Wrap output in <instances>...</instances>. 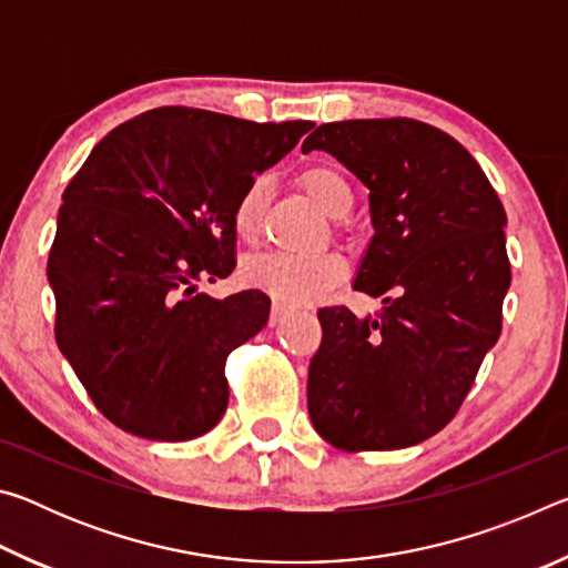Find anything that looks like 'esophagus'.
I'll return each mask as SVG.
<instances>
[{"mask_svg": "<svg viewBox=\"0 0 568 568\" xmlns=\"http://www.w3.org/2000/svg\"><path fill=\"white\" fill-rule=\"evenodd\" d=\"M285 315H287V307H285V305H281V303H273L271 323H273V325H277V323H283V321H285Z\"/></svg>", "mask_w": 568, "mask_h": 568, "instance_id": "1", "label": "esophagus"}]
</instances>
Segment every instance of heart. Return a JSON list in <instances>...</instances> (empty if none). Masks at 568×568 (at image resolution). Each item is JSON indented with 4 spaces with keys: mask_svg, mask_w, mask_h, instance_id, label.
<instances>
[{
    "mask_svg": "<svg viewBox=\"0 0 568 568\" xmlns=\"http://www.w3.org/2000/svg\"><path fill=\"white\" fill-rule=\"evenodd\" d=\"M307 197L318 205L325 215L341 217L353 205V187L338 168L315 165L307 168L301 178ZM265 207V180L255 178L240 192L233 225L243 240H255L261 233V220ZM345 275V263L335 253H265L245 263V277L250 283L265 287L275 301L287 305H303L318 301Z\"/></svg>",
    "mask_w": 568,
    "mask_h": 568,
    "instance_id": "1",
    "label": "heart"
}]
</instances>
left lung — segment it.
<instances>
[{
    "label": "left lung",
    "mask_w": 568,
    "mask_h": 568,
    "mask_svg": "<svg viewBox=\"0 0 568 568\" xmlns=\"http://www.w3.org/2000/svg\"><path fill=\"white\" fill-rule=\"evenodd\" d=\"M311 150L371 190L373 237L353 291L386 307L378 318L321 307L307 413L341 450L416 446L456 416L501 335L506 210L470 152L434 124L325 122L303 142Z\"/></svg>",
    "instance_id": "left-lung-1"
}]
</instances>
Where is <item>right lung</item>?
I'll return each instance as SVG.
<instances>
[{"instance_id":"add662e5","label":"right lung","mask_w":568,"mask_h":568,"mask_svg":"<svg viewBox=\"0 0 568 568\" xmlns=\"http://www.w3.org/2000/svg\"><path fill=\"white\" fill-rule=\"evenodd\" d=\"M313 128L158 108L94 145L62 195L47 263L57 345L104 418L190 440L227 408L225 361L271 297L197 293L235 267L233 210L250 180Z\"/></svg>"}]
</instances>
